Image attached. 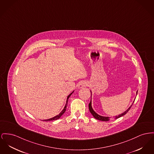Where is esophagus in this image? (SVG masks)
<instances>
[{
  "label": "esophagus",
  "mask_w": 154,
  "mask_h": 154,
  "mask_svg": "<svg viewBox=\"0 0 154 154\" xmlns=\"http://www.w3.org/2000/svg\"><path fill=\"white\" fill-rule=\"evenodd\" d=\"M88 84L87 82H86V81H82V82H80L79 83V85H78V87H79V88H84V87L87 86Z\"/></svg>",
  "instance_id": "34e87169"
}]
</instances>
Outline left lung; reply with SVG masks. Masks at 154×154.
<instances>
[{"label": "left lung", "mask_w": 154, "mask_h": 154, "mask_svg": "<svg viewBox=\"0 0 154 154\" xmlns=\"http://www.w3.org/2000/svg\"><path fill=\"white\" fill-rule=\"evenodd\" d=\"M137 92H138V91H137ZM91 104H92V103H91V100L90 103H89V105H88V106H89V110H90V111L92 115V116L94 117L95 119H97V120H100V121H105V122H107V121H109V120H110L112 119L111 118H109V117L102 116H100V115H99L98 114H97V113L93 110V109L92 108ZM132 105H133V104H132ZM132 105H131L130 107H129L127 109L125 112H124L122 113V114L118 115V116H115V118H114V119H118V118H120V117L124 116L125 115H126L127 113L128 112V110H130V108L131 107Z\"/></svg>", "instance_id": "left-lung-1"}]
</instances>
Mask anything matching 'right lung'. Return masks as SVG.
I'll return each instance as SVG.
<instances>
[{
  "label": "right lung",
  "mask_w": 154,
  "mask_h": 154,
  "mask_svg": "<svg viewBox=\"0 0 154 154\" xmlns=\"http://www.w3.org/2000/svg\"><path fill=\"white\" fill-rule=\"evenodd\" d=\"M74 91H72V92L70 94V95H69V96L67 97V100H66V105H65V106H64V109L62 110V112L59 114V115H56V116H54V118H51V119H46V120H44V121H46V122H48V121H51V120H57V119H59V118H60L62 116V115L65 112V111H66V108H67V102H68V99L69 98V97H70V95H72V92H73Z\"/></svg>",
  "instance_id": "add662e5"
}]
</instances>
